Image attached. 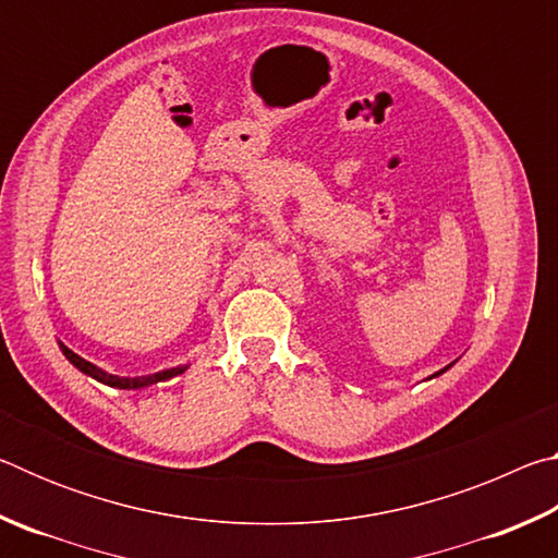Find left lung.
<instances>
[{
    "label": "left lung",
    "instance_id": "1",
    "mask_svg": "<svg viewBox=\"0 0 558 558\" xmlns=\"http://www.w3.org/2000/svg\"><path fill=\"white\" fill-rule=\"evenodd\" d=\"M450 366H452V364H448V366H446V369H440L438 374H442V372H448V369H450ZM438 374H433V376H438Z\"/></svg>",
    "mask_w": 558,
    "mask_h": 558
}]
</instances>
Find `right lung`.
<instances>
[{
	"mask_svg": "<svg viewBox=\"0 0 558 558\" xmlns=\"http://www.w3.org/2000/svg\"><path fill=\"white\" fill-rule=\"evenodd\" d=\"M59 347H61L63 356L69 359L75 369L93 376V379L100 381V384L112 386V389H145V386H153L157 381H167V379H172V376L186 372V364H184V366H172V369H165V372H157V374H149V376H116V374L102 372L100 366H96V364H90L88 359H83L75 352H71V349L65 347L63 342H59Z\"/></svg>",
	"mask_w": 558,
	"mask_h": 558,
	"instance_id": "right-lung-1",
	"label": "right lung"
}]
</instances>
